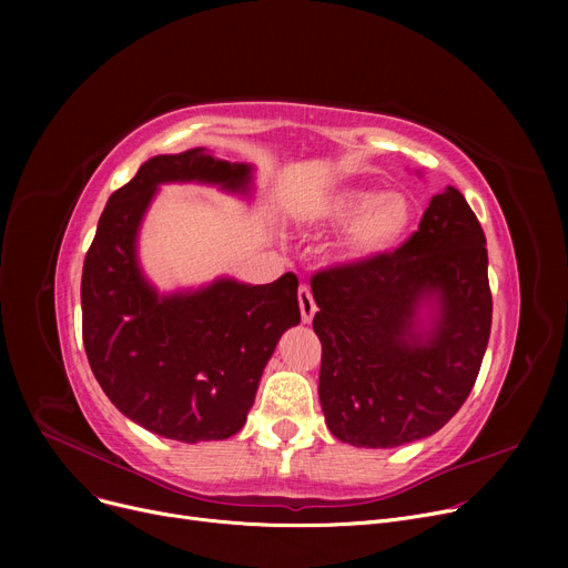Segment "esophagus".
<instances>
[{
	"label": "esophagus",
	"instance_id": "obj_1",
	"mask_svg": "<svg viewBox=\"0 0 568 568\" xmlns=\"http://www.w3.org/2000/svg\"><path fill=\"white\" fill-rule=\"evenodd\" d=\"M300 308H302V320H304L306 324L313 322V317H315V313H317V304H315V300H313V292H311L308 285H302V287H300Z\"/></svg>",
	"mask_w": 568,
	"mask_h": 568
}]
</instances>
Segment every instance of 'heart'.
I'll use <instances>...</instances> for the list:
<instances>
[{
	"label": "heart",
	"instance_id": "obj_1",
	"mask_svg": "<svg viewBox=\"0 0 568 568\" xmlns=\"http://www.w3.org/2000/svg\"><path fill=\"white\" fill-rule=\"evenodd\" d=\"M320 225H347L338 242V260L347 264L366 262L394 251L405 242L412 227V204L400 193L362 186H345L313 206Z\"/></svg>",
	"mask_w": 568,
	"mask_h": 568
}]
</instances>
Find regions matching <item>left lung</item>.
Instances as JSON below:
<instances>
[{"mask_svg": "<svg viewBox=\"0 0 568 568\" xmlns=\"http://www.w3.org/2000/svg\"><path fill=\"white\" fill-rule=\"evenodd\" d=\"M322 343L320 403L352 446L392 449L437 433L467 400L490 338L481 223L446 186L394 253L311 278ZM438 313L426 327L420 306Z\"/></svg>", "mask_w": 568, "mask_h": 568, "instance_id": "8db88e82", "label": "left lung"}]
</instances>
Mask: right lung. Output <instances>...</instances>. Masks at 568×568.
Instances as JSON below:
<instances>
[{
	"label": "right lung",
	"instance_id": "right-lung-1",
	"mask_svg": "<svg viewBox=\"0 0 568 568\" xmlns=\"http://www.w3.org/2000/svg\"><path fill=\"white\" fill-rule=\"evenodd\" d=\"M251 165L202 146L154 156L114 191L82 266V343L112 405L176 442L227 439L246 424L276 343L300 324L294 274L266 285L219 278L195 292L159 294L140 272L135 242L159 184H219L246 193Z\"/></svg>",
	"mask_w": 568,
	"mask_h": 568
}]
</instances>
